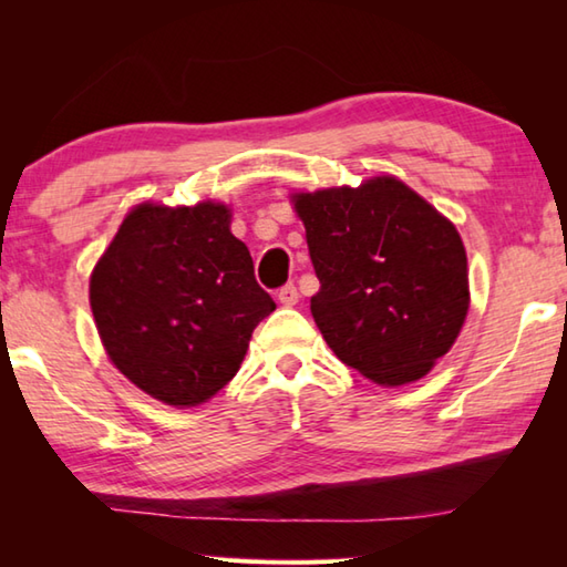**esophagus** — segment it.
Instances as JSON below:
<instances>
[{
    "instance_id": "1",
    "label": "esophagus",
    "mask_w": 567,
    "mask_h": 567,
    "mask_svg": "<svg viewBox=\"0 0 567 567\" xmlns=\"http://www.w3.org/2000/svg\"><path fill=\"white\" fill-rule=\"evenodd\" d=\"M277 300H280L285 307H292L300 302V292H297L295 285H285L280 292H277Z\"/></svg>"
}]
</instances>
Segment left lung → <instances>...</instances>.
Listing matches in <instances>:
<instances>
[{"mask_svg":"<svg viewBox=\"0 0 567 567\" xmlns=\"http://www.w3.org/2000/svg\"><path fill=\"white\" fill-rule=\"evenodd\" d=\"M290 203L320 280L310 310L330 350L382 388L425 378L470 310L457 227L392 175L290 192Z\"/></svg>","mask_w":567,"mask_h":567,"instance_id":"1","label":"left lung"}]
</instances>
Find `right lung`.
Listing matches in <instances>:
<instances>
[{"label":"right lung","mask_w":567,"mask_h":567,"mask_svg":"<svg viewBox=\"0 0 567 567\" xmlns=\"http://www.w3.org/2000/svg\"><path fill=\"white\" fill-rule=\"evenodd\" d=\"M233 209L140 203L90 275L102 348L134 388L172 408L213 400L275 310L255 280Z\"/></svg>","instance_id":"add662e5"}]
</instances>
